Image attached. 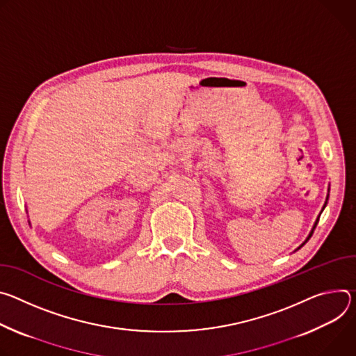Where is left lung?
I'll return each instance as SVG.
<instances>
[{"instance_id": "obj_1", "label": "left lung", "mask_w": 356, "mask_h": 356, "mask_svg": "<svg viewBox=\"0 0 356 356\" xmlns=\"http://www.w3.org/2000/svg\"><path fill=\"white\" fill-rule=\"evenodd\" d=\"M317 223H318V219H317V222H315V225H314V229H315V226H317ZM312 232H314V230H312ZM312 232L309 233V236H308V239H309V238H311V236H312ZM305 242H307V241H305Z\"/></svg>"}]
</instances>
